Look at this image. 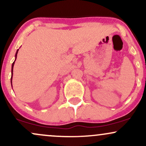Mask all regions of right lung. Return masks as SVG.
<instances>
[{
  "instance_id": "add662e5",
  "label": "right lung",
  "mask_w": 146,
  "mask_h": 146,
  "mask_svg": "<svg viewBox=\"0 0 146 146\" xmlns=\"http://www.w3.org/2000/svg\"><path fill=\"white\" fill-rule=\"evenodd\" d=\"M18 51H18H17V52H16V56H17ZM15 61H16V60H15ZM14 62H13V64H12V67H11V73H12V74H13V67H14ZM11 80H12V75H11Z\"/></svg>"
}]
</instances>
